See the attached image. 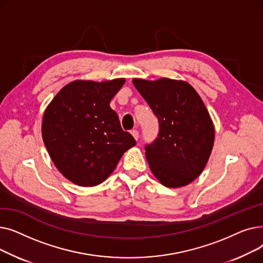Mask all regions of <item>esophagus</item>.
<instances>
[{
	"instance_id": "obj_1",
	"label": "esophagus",
	"mask_w": 263,
	"mask_h": 263,
	"mask_svg": "<svg viewBox=\"0 0 263 263\" xmlns=\"http://www.w3.org/2000/svg\"><path fill=\"white\" fill-rule=\"evenodd\" d=\"M131 134H132V136L134 137V139L137 141V140H139V131H137V130H132L131 131Z\"/></svg>"
}]
</instances>
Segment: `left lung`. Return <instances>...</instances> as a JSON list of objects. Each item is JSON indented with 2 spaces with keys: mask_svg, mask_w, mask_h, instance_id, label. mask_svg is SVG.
Listing matches in <instances>:
<instances>
[{
  "mask_svg": "<svg viewBox=\"0 0 263 263\" xmlns=\"http://www.w3.org/2000/svg\"><path fill=\"white\" fill-rule=\"evenodd\" d=\"M132 82L159 120L158 137L145 146L151 172L167 187L194 181L214 143L213 122L199 95L184 81L163 78Z\"/></svg>",
  "mask_w": 263,
  "mask_h": 263,
  "instance_id": "left-lung-1",
  "label": "left lung"
}]
</instances>
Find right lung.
Returning a JSON list of instances; mask_svg holds the SVG:
<instances>
[{
  "instance_id": "1",
  "label": "right lung",
  "mask_w": 263,
  "mask_h": 263,
  "mask_svg": "<svg viewBox=\"0 0 263 263\" xmlns=\"http://www.w3.org/2000/svg\"><path fill=\"white\" fill-rule=\"evenodd\" d=\"M124 82H71L46 109L41 127L44 143L55 166L74 184H100L136 144L109 106Z\"/></svg>"
}]
</instances>
